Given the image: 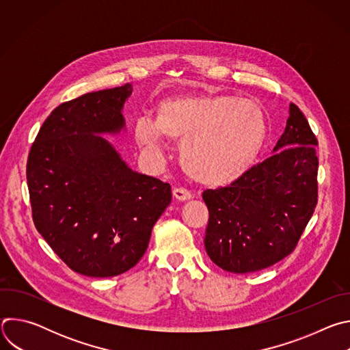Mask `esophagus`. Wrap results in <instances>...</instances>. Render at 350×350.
Returning a JSON list of instances; mask_svg holds the SVG:
<instances>
[{"mask_svg": "<svg viewBox=\"0 0 350 350\" xmlns=\"http://www.w3.org/2000/svg\"><path fill=\"white\" fill-rule=\"evenodd\" d=\"M173 196L177 199V201L180 202H184V201H189V199L192 198V193L184 188H174L173 189Z\"/></svg>", "mask_w": 350, "mask_h": 350, "instance_id": "34e87169", "label": "esophagus"}]
</instances>
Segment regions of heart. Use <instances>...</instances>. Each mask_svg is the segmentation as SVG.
Wrapping results in <instances>:
<instances>
[{
    "instance_id": "b5f03b06",
    "label": "heart",
    "mask_w": 350,
    "mask_h": 350,
    "mask_svg": "<svg viewBox=\"0 0 350 350\" xmlns=\"http://www.w3.org/2000/svg\"><path fill=\"white\" fill-rule=\"evenodd\" d=\"M133 133L139 148L152 155L161 154L163 137L181 141L184 172L204 185L226 187L254 167L267 138V118L251 99L184 94L159 103L155 120L139 116Z\"/></svg>"
}]
</instances>
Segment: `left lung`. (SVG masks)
Wrapping results in <instances>:
<instances>
[{
    "mask_svg": "<svg viewBox=\"0 0 350 350\" xmlns=\"http://www.w3.org/2000/svg\"><path fill=\"white\" fill-rule=\"evenodd\" d=\"M317 139L295 104L265 162L226 188L206 189L208 256L226 271L252 273L288 256L317 204Z\"/></svg>",
    "mask_w": 350,
    "mask_h": 350,
    "instance_id": "left-lung-1",
    "label": "left lung"
}]
</instances>
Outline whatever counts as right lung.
I'll return each mask as SVG.
<instances>
[{"label":"right lung","instance_id":"add662e5","mask_svg":"<svg viewBox=\"0 0 350 350\" xmlns=\"http://www.w3.org/2000/svg\"><path fill=\"white\" fill-rule=\"evenodd\" d=\"M131 85L87 92L61 104L31 145L26 176L33 221L76 273L113 277L145 254L172 188L134 172L103 135L126 130Z\"/></svg>","mask_w":350,"mask_h":350}]
</instances>
